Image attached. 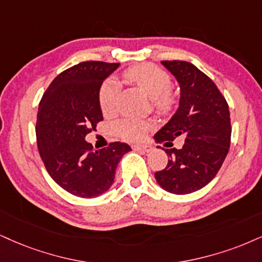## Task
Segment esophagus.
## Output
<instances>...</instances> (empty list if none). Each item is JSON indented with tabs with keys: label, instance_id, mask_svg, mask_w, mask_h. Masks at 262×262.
I'll use <instances>...</instances> for the list:
<instances>
[{
	"label": "esophagus",
	"instance_id": "1",
	"mask_svg": "<svg viewBox=\"0 0 262 262\" xmlns=\"http://www.w3.org/2000/svg\"><path fill=\"white\" fill-rule=\"evenodd\" d=\"M132 148H134V150L142 151V153H149L151 150V147L149 144H135V146H132Z\"/></svg>",
	"mask_w": 262,
	"mask_h": 262
}]
</instances>
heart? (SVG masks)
<instances>
[{
	"mask_svg": "<svg viewBox=\"0 0 262 262\" xmlns=\"http://www.w3.org/2000/svg\"><path fill=\"white\" fill-rule=\"evenodd\" d=\"M122 77L137 85L142 91L147 93L151 98L154 108L159 113L166 114L175 106V96L170 92L171 76L161 68L150 63L138 64L126 69L122 73ZM118 92L119 85L114 80L103 83L98 96L99 106L103 114H112L115 111ZM149 127V122L126 118L116 122L115 132L122 140L136 142L146 136Z\"/></svg>",
	"mask_w": 262,
	"mask_h": 262,
	"instance_id": "1",
	"label": "heart"
}]
</instances>
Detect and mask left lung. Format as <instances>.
<instances>
[{
  "label": "left lung",
  "mask_w": 262,
  "mask_h": 262,
  "mask_svg": "<svg viewBox=\"0 0 262 262\" xmlns=\"http://www.w3.org/2000/svg\"><path fill=\"white\" fill-rule=\"evenodd\" d=\"M181 89L180 104L172 118L157 132V142L182 136L181 149H165L170 157L156 172L161 188L173 194H189L208 185L224 163L231 143L228 104L214 81L192 63L163 60Z\"/></svg>",
  "instance_id": "1"
}]
</instances>
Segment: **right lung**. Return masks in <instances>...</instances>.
<instances>
[{
    "label": "right lung",
    "mask_w": 262,
    "mask_h": 262,
    "mask_svg": "<svg viewBox=\"0 0 262 262\" xmlns=\"http://www.w3.org/2000/svg\"><path fill=\"white\" fill-rule=\"evenodd\" d=\"M118 67L96 60L76 64L51 82L38 104V153L54 182L70 194L95 198L106 192L119 161L131 150L121 142L93 150L85 141L103 120L99 90Z\"/></svg>",
    "instance_id": "right-lung-1"
}]
</instances>
